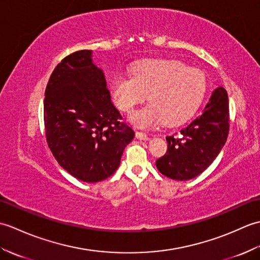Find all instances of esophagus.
<instances>
[{
    "label": "esophagus",
    "instance_id": "obj_1",
    "mask_svg": "<svg viewBox=\"0 0 260 260\" xmlns=\"http://www.w3.org/2000/svg\"><path fill=\"white\" fill-rule=\"evenodd\" d=\"M135 136H136V139L142 140V141H147L148 139H150V137H148L145 133H142V132H136Z\"/></svg>",
    "mask_w": 260,
    "mask_h": 260
}]
</instances>
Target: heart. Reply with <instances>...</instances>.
<instances>
[{"label":"heart","mask_w":260,"mask_h":260,"mask_svg":"<svg viewBox=\"0 0 260 260\" xmlns=\"http://www.w3.org/2000/svg\"><path fill=\"white\" fill-rule=\"evenodd\" d=\"M207 80L201 70L186 68L175 60H146L133 70V76L119 75L110 91L121 112H133L148 95L151 104L131 116L143 128L159 123L178 125L189 119L206 95Z\"/></svg>","instance_id":"obj_1"}]
</instances>
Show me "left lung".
I'll return each mask as SVG.
<instances>
[{"instance_id":"8db88e82","label":"left lung","mask_w":260,"mask_h":260,"mask_svg":"<svg viewBox=\"0 0 260 260\" xmlns=\"http://www.w3.org/2000/svg\"><path fill=\"white\" fill-rule=\"evenodd\" d=\"M229 133V102L223 87L215 88L203 113L179 135L167 136L168 151L156 161L159 172L184 181L202 173L221 151Z\"/></svg>"}]
</instances>
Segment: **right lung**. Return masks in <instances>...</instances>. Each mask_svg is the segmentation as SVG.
<instances>
[{"instance_id": "1", "label": "right lung", "mask_w": 260, "mask_h": 260, "mask_svg": "<svg viewBox=\"0 0 260 260\" xmlns=\"http://www.w3.org/2000/svg\"><path fill=\"white\" fill-rule=\"evenodd\" d=\"M45 96L46 139L60 167L84 182L112 175L134 132L110 102L104 73L91 62V50L63 58Z\"/></svg>"}]
</instances>
